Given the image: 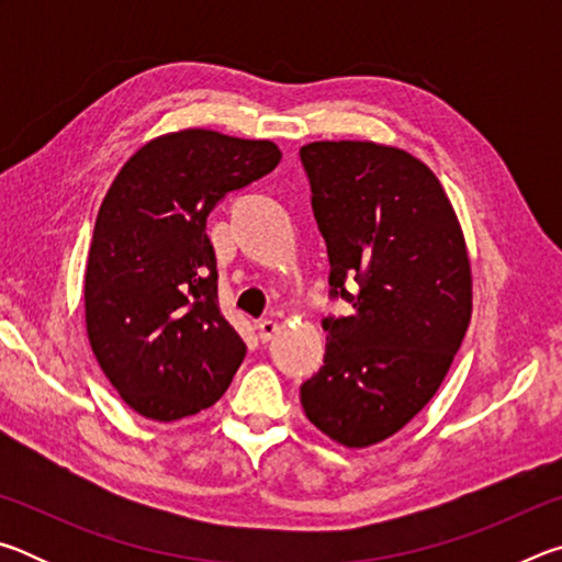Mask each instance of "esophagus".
<instances>
[{"label":"esophagus","mask_w":562,"mask_h":562,"mask_svg":"<svg viewBox=\"0 0 562 562\" xmlns=\"http://www.w3.org/2000/svg\"><path fill=\"white\" fill-rule=\"evenodd\" d=\"M255 329H258V337H260L262 341H270V339L280 331V322H274V319H260L258 325H255Z\"/></svg>","instance_id":"34e87169"}]
</instances>
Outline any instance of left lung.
Listing matches in <instances>:
<instances>
[{"label":"left lung","mask_w":562,"mask_h":562,"mask_svg":"<svg viewBox=\"0 0 562 562\" xmlns=\"http://www.w3.org/2000/svg\"><path fill=\"white\" fill-rule=\"evenodd\" d=\"M300 156L331 294L355 307L322 322L325 367L302 384V408L331 441L367 449L404 429L449 374L473 312L469 250L441 180L408 150L315 140Z\"/></svg>","instance_id":"left-lung-1"}]
</instances>
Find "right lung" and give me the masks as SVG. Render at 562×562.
I'll use <instances>...</instances> for the list:
<instances>
[{"label":"right lung","instance_id":"1","mask_svg":"<svg viewBox=\"0 0 562 562\" xmlns=\"http://www.w3.org/2000/svg\"><path fill=\"white\" fill-rule=\"evenodd\" d=\"M280 158L272 140L164 133L123 164L103 198L83 278L87 335L119 396L150 422L213 406L243 364L245 341L217 304L205 221Z\"/></svg>","mask_w":562,"mask_h":562}]
</instances>
